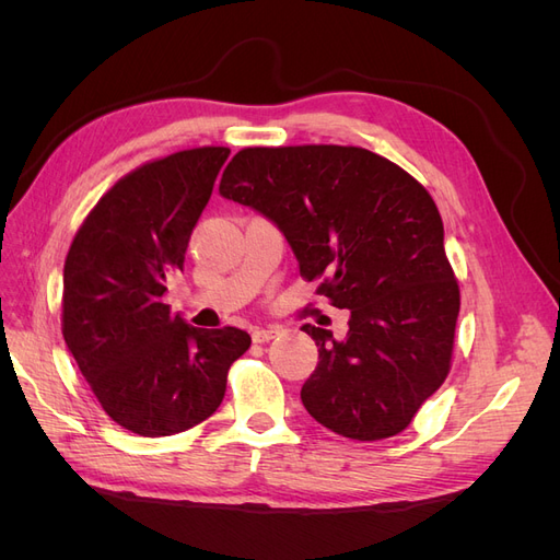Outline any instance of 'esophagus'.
<instances>
[{"instance_id":"1","label":"esophagus","mask_w":560,"mask_h":560,"mask_svg":"<svg viewBox=\"0 0 560 560\" xmlns=\"http://www.w3.org/2000/svg\"><path fill=\"white\" fill-rule=\"evenodd\" d=\"M280 334V329L278 327H264V329H254V334H252V338L257 343H268L270 338H276Z\"/></svg>"}]
</instances>
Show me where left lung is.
Segmentation results:
<instances>
[{"label": "left lung", "mask_w": 560, "mask_h": 560, "mask_svg": "<svg viewBox=\"0 0 560 560\" xmlns=\"http://www.w3.org/2000/svg\"><path fill=\"white\" fill-rule=\"evenodd\" d=\"M224 198L268 217L292 245L301 278L350 311L348 336L303 325L319 362L301 387L327 430L378 442L409 428L451 371L460 287L425 186L362 147L241 149Z\"/></svg>", "instance_id": "left-lung-1"}]
</instances>
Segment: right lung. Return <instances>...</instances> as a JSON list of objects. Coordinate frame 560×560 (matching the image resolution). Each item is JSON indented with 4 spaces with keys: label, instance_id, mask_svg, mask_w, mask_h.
Here are the masks:
<instances>
[{
    "label": "right lung",
    "instance_id": "obj_1",
    "mask_svg": "<svg viewBox=\"0 0 560 560\" xmlns=\"http://www.w3.org/2000/svg\"><path fill=\"white\" fill-rule=\"evenodd\" d=\"M229 154L198 147L135 167L97 200L67 252L65 343L105 413L140 436L210 418L252 343L235 327H191L163 303Z\"/></svg>",
    "mask_w": 560,
    "mask_h": 560
}]
</instances>
